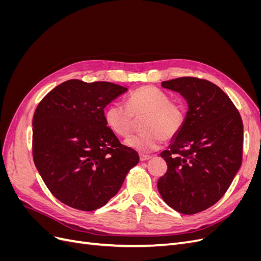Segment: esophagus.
I'll list each match as a JSON object with an SVG mask.
<instances>
[{"label": "esophagus", "instance_id": "esophagus-1", "mask_svg": "<svg viewBox=\"0 0 261 261\" xmlns=\"http://www.w3.org/2000/svg\"><path fill=\"white\" fill-rule=\"evenodd\" d=\"M139 158H140V161H148V160L151 159V156L146 155V154H140Z\"/></svg>", "mask_w": 261, "mask_h": 261}]
</instances>
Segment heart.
Masks as SVG:
<instances>
[{
    "instance_id": "heart-1",
    "label": "heart",
    "mask_w": 261,
    "mask_h": 261,
    "mask_svg": "<svg viewBox=\"0 0 261 261\" xmlns=\"http://www.w3.org/2000/svg\"><path fill=\"white\" fill-rule=\"evenodd\" d=\"M144 116L141 128L145 132L130 136L125 144L140 153H149L159 148L164 139L175 137L181 130L186 111L183 103L170 100L164 91L152 86H143L128 94L127 106L110 105L105 120L116 135L127 137L135 125V118Z\"/></svg>"
}]
</instances>
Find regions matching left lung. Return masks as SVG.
<instances>
[{
  "instance_id": "1",
  "label": "left lung",
  "mask_w": 261,
  "mask_h": 261,
  "mask_svg": "<svg viewBox=\"0 0 261 261\" xmlns=\"http://www.w3.org/2000/svg\"><path fill=\"white\" fill-rule=\"evenodd\" d=\"M188 103L183 128L161 156L168 171L158 191L171 208L195 215L217 203L233 181L243 158V121L227 94L196 77L163 82Z\"/></svg>"
}]
</instances>
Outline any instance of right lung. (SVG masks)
<instances>
[{
	"label": "right lung",
	"instance_id": "obj_1",
	"mask_svg": "<svg viewBox=\"0 0 261 261\" xmlns=\"http://www.w3.org/2000/svg\"><path fill=\"white\" fill-rule=\"evenodd\" d=\"M127 88L70 80L39 102L33 120V156L51 194L77 210L93 211L120 191L139 161L105 120V108Z\"/></svg>",
	"mask_w": 261,
	"mask_h": 261
}]
</instances>
